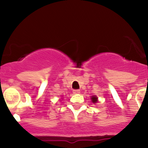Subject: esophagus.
<instances>
[{
    "label": "esophagus",
    "mask_w": 148,
    "mask_h": 148,
    "mask_svg": "<svg viewBox=\"0 0 148 148\" xmlns=\"http://www.w3.org/2000/svg\"><path fill=\"white\" fill-rule=\"evenodd\" d=\"M73 93H74V94H79L80 93V90H79V89H74V90H73Z\"/></svg>",
    "instance_id": "obj_1"
}]
</instances>
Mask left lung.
I'll return each mask as SVG.
<instances>
[{
    "label": "left lung",
    "mask_w": 148,
    "mask_h": 148,
    "mask_svg": "<svg viewBox=\"0 0 148 148\" xmlns=\"http://www.w3.org/2000/svg\"><path fill=\"white\" fill-rule=\"evenodd\" d=\"M91 99H92V102H93V103L97 102V97L96 96H92V98H91Z\"/></svg>",
    "instance_id": "1"
}]
</instances>
